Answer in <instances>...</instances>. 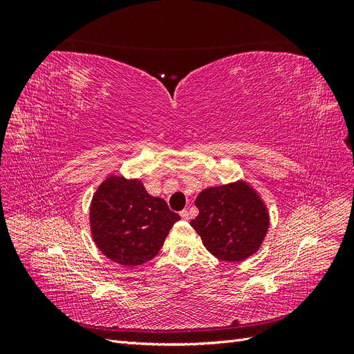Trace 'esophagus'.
<instances>
[{"mask_svg": "<svg viewBox=\"0 0 354 354\" xmlns=\"http://www.w3.org/2000/svg\"><path fill=\"white\" fill-rule=\"evenodd\" d=\"M180 217L183 218V220H189V211L187 209H183V211H180Z\"/></svg>", "mask_w": 354, "mask_h": 354, "instance_id": "obj_1", "label": "esophagus"}]
</instances>
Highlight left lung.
<instances>
[{
  "label": "left lung",
  "mask_w": 354,
  "mask_h": 354,
  "mask_svg": "<svg viewBox=\"0 0 354 354\" xmlns=\"http://www.w3.org/2000/svg\"><path fill=\"white\" fill-rule=\"evenodd\" d=\"M195 205L199 214L190 226L214 257L238 263L260 250L270 216L259 192L245 180L207 187Z\"/></svg>",
  "instance_id": "8db88e82"
}]
</instances>
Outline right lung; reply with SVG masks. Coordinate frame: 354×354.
<instances>
[{"label":"right lung","instance_id":"right-lung-1","mask_svg":"<svg viewBox=\"0 0 354 354\" xmlns=\"http://www.w3.org/2000/svg\"><path fill=\"white\" fill-rule=\"evenodd\" d=\"M180 216L162 198L147 194L142 180L109 174L93 195L91 236L109 260L136 267L151 261Z\"/></svg>","mask_w":354,"mask_h":354}]
</instances>
